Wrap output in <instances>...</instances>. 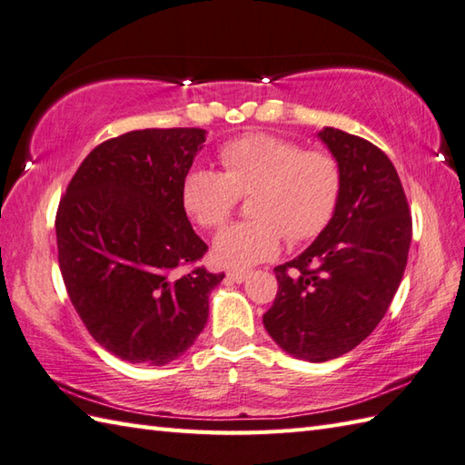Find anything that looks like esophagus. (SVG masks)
<instances>
[{
	"mask_svg": "<svg viewBox=\"0 0 465 465\" xmlns=\"http://www.w3.org/2000/svg\"><path fill=\"white\" fill-rule=\"evenodd\" d=\"M226 277L232 279L234 282H242L246 277H249V271H242V269H232L226 272Z\"/></svg>",
	"mask_w": 465,
	"mask_h": 465,
	"instance_id": "obj_1",
	"label": "esophagus"
}]
</instances>
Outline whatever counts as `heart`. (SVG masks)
<instances>
[{"label":"heart","mask_w":465,"mask_h":465,"mask_svg":"<svg viewBox=\"0 0 465 465\" xmlns=\"http://www.w3.org/2000/svg\"><path fill=\"white\" fill-rule=\"evenodd\" d=\"M221 170L194 166L183 178L180 198L188 216L206 231L231 219L249 196L252 219L231 224L214 241V261L251 267L272 259L282 236L305 242L325 229L341 194L339 160L321 148L267 132L232 138L219 148Z\"/></svg>","instance_id":"obj_1"}]
</instances>
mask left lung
I'll use <instances>...</instances> for the list:
<instances>
[{
  "label": "left lung",
  "mask_w": 465,
  "mask_h": 465,
  "mask_svg": "<svg viewBox=\"0 0 465 465\" xmlns=\"http://www.w3.org/2000/svg\"><path fill=\"white\" fill-rule=\"evenodd\" d=\"M321 140L341 166L333 219L309 249L281 267L264 329L292 357L321 363L371 335L400 287L411 213L397 170L371 142L325 128Z\"/></svg>",
  "instance_id": "obj_1"
}]
</instances>
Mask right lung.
I'll return each instance as SVG.
<instances>
[{
    "label": "right lung",
    "instance_id": "1",
    "mask_svg": "<svg viewBox=\"0 0 465 465\" xmlns=\"http://www.w3.org/2000/svg\"><path fill=\"white\" fill-rule=\"evenodd\" d=\"M204 142L201 128H146L102 142L84 158L55 213L65 291L88 333L128 363L166 365L206 325L224 272L180 198Z\"/></svg>",
    "mask_w": 465,
    "mask_h": 465
}]
</instances>
